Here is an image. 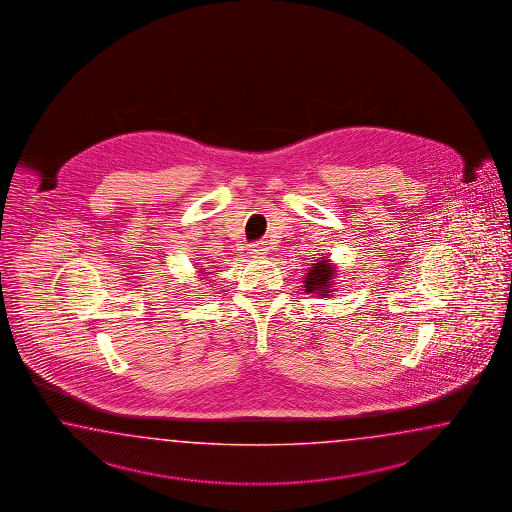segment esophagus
Segmentation results:
<instances>
[{
    "label": "esophagus",
    "instance_id": "34e87169",
    "mask_svg": "<svg viewBox=\"0 0 512 512\" xmlns=\"http://www.w3.org/2000/svg\"><path fill=\"white\" fill-rule=\"evenodd\" d=\"M249 251H251L252 258H261L267 254V247H265V243H254Z\"/></svg>",
    "mask_w": 512,
    "mask_h": 512
}]
</instances>
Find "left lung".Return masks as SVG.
<instances>
[{"instance_id": "1", "label": "left lung", "mask_w": 512, "mask_h": 512, "mask_svg": "<svg viewBox=\"0 0 512 512\" xmlns=\"http://www.w3.org/2000/svg\"><path fill=\"white\" fill-rule=\"evenodd\" d=\"M337 274V265H333L327 256H322L307 269V274L304 276L305 293L316 294L322 298L333 296Z\"/></svg>"}]
</instances>
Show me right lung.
<instances>
[{
	"label": "right lung",
	"mask_w": 512,
	"mask_h": 512,
	"mask_svg": "<svg viewBox=\"0 0 512 512\" xmlns=\"http://www.w3.org/2000/svg\"><path fill=\"white\" fill-rule=\"evenodd\" d=\"M197 267H199V265H197ZM197 272H201V274H199V276H207V274H210V272H205L203 271V269H199V271Z\"/></svg>",
	"instance_id": "obj_1"
}]
</instances>
